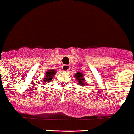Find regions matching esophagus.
<instances>
[{"mask_svg": "<svg viewBox=\"0 0 134 134\" xmlns=\"http://www.w3.org/2000/svg\"><path fill=\"white\" fill-rule=\"evenodd\" d=\"M62 70L63 71H68L70 69V67H69V65H64L62 66Z\"/></svg>", "mask_w": 134, "mask_h": 134, "instance_id": "obj_1", "label": "esophagus"}]
</instances>
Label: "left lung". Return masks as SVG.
Here are the masks:
<instances>
[{"label": "left lung", "instance_id": "left-lung-1", "mask_svg": "<svg viewBox=\"0 0 134 134\" xmlns=\"http://www.w3.org/2000/svg\"><path fill=\"white\" fill-rule=\"evenodd\" d=\"M74 78H76V80L77 81V83H78L79 85L81 86H85V85H86V83L85 82V78L83 77V74L82 73H80V71L77 72L76 74L74 75Z\"/></svg>", "mask_w": 134, "mask_h": 134}]
</instances>
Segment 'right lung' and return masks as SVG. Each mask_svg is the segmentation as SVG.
<instances>
[{"instance_id": "1", "label": "right lung", "mask_w": 134, "mask_h": 134, "mask_svg": "<svg viewBox=\"0 0 134 134\" xmlns=\"http://www.w3.org/2000/svg\"><path fill=\"white\" fill-rule=\"evenodd\" d=\"M55 74H56V70H54V69H51V70L47 71L46 74H45V76L43 78V82H42V84L44 85V83L51 82L52 78H54V76H55Z\"/></svg>"}]
</instances>
